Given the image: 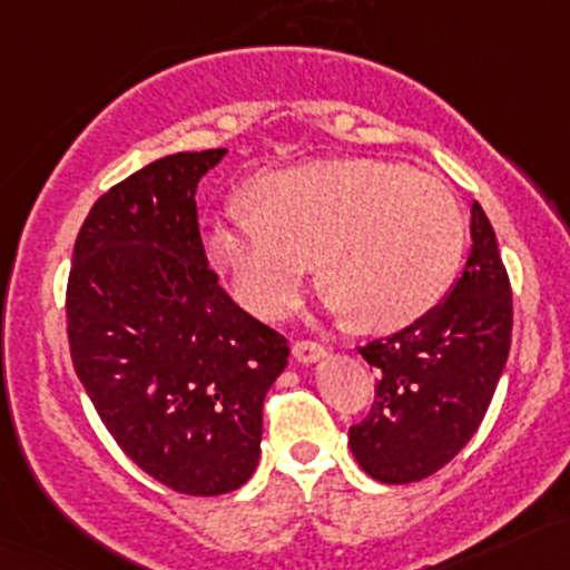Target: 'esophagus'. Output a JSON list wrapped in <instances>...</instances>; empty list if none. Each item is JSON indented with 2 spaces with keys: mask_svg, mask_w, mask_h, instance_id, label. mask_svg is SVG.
I'll use <instances>...</instances> for the list:
<instances>
[{
  "mask_svg": "<svg viewBox=\"0 0 570 570\" xmlns=\"http://www.w3.org/2000/svg\"><path fill=\"white\" fill-rule=\"evenodd\" d=\"M292 354L297 362H316L324 356V346L316 341H295L292 343Z\"/></svg>",
  "mask_w": 570,
  "mask_h": 570,
  "instance_id": "esophagus-1",
  "label": "esophagus"
}]
</instances>
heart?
Wrapping results in <instances>:
<instances>
[{
  "mask_svg": "<svg viewBox=\"0 0 570 570\" xmlns=\"http://www.w3.org/2000/svg\"><path fill=\"white\" fill-rule=\"evenodd\" d=\"M246 208L205 227V254L235 299L281 318L314 271L337 311L392 330L433 311L452 286L465 218L433 175L397 161L318 159L259 175Z\"/></svg>",
  "mask_w": 570,
  "mask_h": 570,
  "instance_id": "obj_1",
  "label": "heart"
}]
</instances>
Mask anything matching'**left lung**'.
I'll list each match as a JSON object with an SVG mask.
<instances>
[{
    "label": "left lung",
    "instance_id": "8db88e82",
    "mask_svg": "<svg viewBox=\"0 0 570 570\" xmlns=\"http://www.w3.org/2000/svg\"><path fill=\"white\" fill-rule=\"evenodd\" d=\"M471 240L452 295L409 327L356 346L379 381L367 416L348 428V446L362 471L384 484L422 481L458 458L509 360L511 281L479 203Z\"/></svg>",
    "mask_w": 570,
    "mask_h": 570
}]
</instances>
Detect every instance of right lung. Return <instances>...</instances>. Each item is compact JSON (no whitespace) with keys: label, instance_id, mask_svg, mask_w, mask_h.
<instances>
[{"label":"right lung","instance_id":"right-lung-1","mask_svg":"<svg viewBox=\"0 0 570 570\" xmlns=\"http://www.w3.org/2000/svg\"><path fill=\"white\" fill-rule=\"evenodd\" d=\"M227 148L156 159L91 205L67 281L75 373L129 460L175 492L224 495L259 462L286 337L208 267L199 178Z\"/></svg>","mask_w":570,"mask_h":570}]
</instances>
